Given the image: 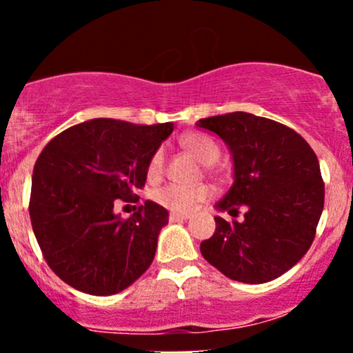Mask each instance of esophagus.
<instances>
[{"label": "esophagus", "instance_id": "esophagus-1", "mask_svg": "<svg viewBox=\"0 0 353 353\" xmlns=\"http://www.w3.org/2000/svg\"><path fill=\"white\" fill-rule=\"evenodd\" d=\"M188 219H190V215H188V213H176V212H172L169 215L170 222H184V220H188Z\"/></svg>", "mask_w": 353, "mask_h": 353}]
</instances>
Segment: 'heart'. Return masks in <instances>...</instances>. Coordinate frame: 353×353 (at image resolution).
<instances>
[{
  "label": "heart",
  "instance_id": "heart-1",
  "mask_svg": "<svg viewBox=\"0 0 353 353\" xmlns=\"http://www.w3.org/2000/svg\"><path fill=\"white\" fill-rule=\"evenodd\" d=\"M181 147L190 152L194 159L203 165H212L219 160L220 147L212 137L203 133H186L181 138ZM163 169V154L162 150H155L152 154L147 165L148 179H157L162 174ZM212 191L205 184L196 186H179V184H167L154 191L155 203H159L163 208L176 213H190L198 208L201 203L210 198Z\"/></svg>",
  "mask_w": 353,
  "mask_h": 353
}]
</instances>
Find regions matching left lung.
<instances>
[{
	"label": "left lung",
	"instance_id": "obj_1",
	"mask_svg": "<svg viewBox=\"0 0 353 353\" xmlns=\"http://www.w3.org/2000/svg\"><path fill=\"white\" fill-rule=\"evenodd\" d=\"M234 160V184L215 208L243 220L215 216L216 229L199 245L203 258L243 283H265L288 272L311 248L325 205L318 157L294 130L249 112L199 119Z\"/></svg>",
	"mask_w": 353,
	"mask_h": 353
}]
</instances>
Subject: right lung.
I'll use <instances>...</instances> for the list:
<instances>
[{
	"mask_svg": "<svg viewBox=\"0 0 353 353\" xmlns=\"http://www.w3.org/2000/svg\"><path fill=\"white\" fill-rule=\"evenodd\" d=\"M172 130L101 117L68 128L41 152L28 213L49 268L70 287L112 295L152 265L167 210L145 201L124 220L114 203L140 199L148 160Z\"/></svg>",
	"mask_w": 353,
	"mask_h": 353,
	"instance_id": "right-lung-1",
	"label": "right lung"
}]
</instances>
